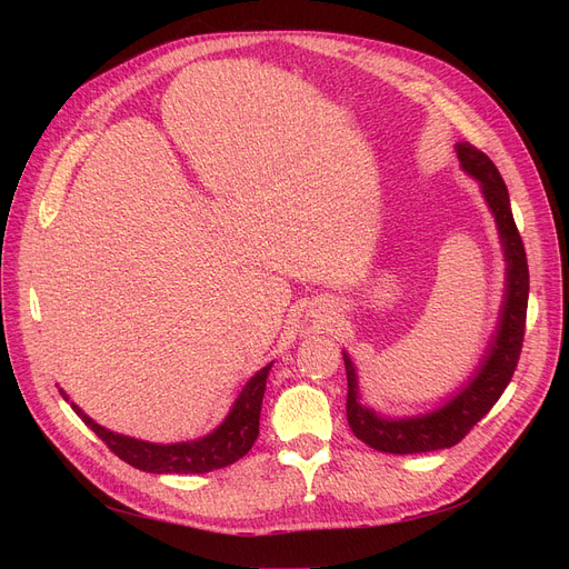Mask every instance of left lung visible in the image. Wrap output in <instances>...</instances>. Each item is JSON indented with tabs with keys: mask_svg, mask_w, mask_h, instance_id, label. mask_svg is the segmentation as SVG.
I'll return each instance as SVG.
<instances>
[{
	"mask_svg": "<svg viewBox=\"0 0 569 569\" xmlns=\"http://www.w3.org/2000/svg\"><path fill=\"white\" fill-rule=\"evenodd\" d=\"M457 157L470 177L482 187V196L498 226L505 253V297L498 316V330L487 348L485 360L470 376L468 385L450 401L417 417H382L373 408L360 403V387L348 352H343L348 376L346 415L352 433L378 452L387 455H420L455 447L468 431L482 420L510 385L526 332L528 309V260L517 230L510 193L493 161L470 142L457 144Z\"/></svg>",
	"mask_w": 569,
	"mask_h": 569,
	"instance_id": "8db88e82",
	"label": "left lung"
}]
</instances>
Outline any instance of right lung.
I'll use <instances>...</instances> for the list:
<instances>
[{"mask_svg": "<svg viewBox=\"0 0 569 569\" xmlns=\"http://www.w3.org/2000/svg\"><path fill=\"white\" fill-rule=\"evenodd\" d=\"M272 362L262 367L251 380L242 387V392L234 399L226 420L212 431L198 440L187 442H172V445H159L147 442L138 438H129L122 433H114L101 425H97L92 417L84 415L76 403L71 408L80 420L92 429L119 459L127 461L129 466L144 470V472H182V475H200L209 470L226 468L234 461L242 459L258 438V422H260V406L264 397V385ZM67 401V392L59 390Z\"/></svg>", "mask_w": 569, "mask_h": 569, "instance_id": "1", "label": "right lung"}]
</instances>
